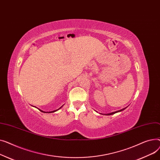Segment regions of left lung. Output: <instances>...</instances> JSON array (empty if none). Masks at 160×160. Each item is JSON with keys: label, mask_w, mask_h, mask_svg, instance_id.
<instances>
[{"label": "left lung", "mask_w": 160, "mask_h": 160, "mask_svg": "<svg viewBox=\"0 0 160 160\" xmlns=\"http://www.w3.org/2000/svg\"><path fill=\"white\" fill-rule=\"evenodd\" d=\"M125 108H127V107H125V108H123V109H121V110H118V111L114 112H111V113H109V114H105V115H106V116H109V115H112V114H114L117 113V112H121V111L124 110Z\"/></svg>", "instance_id": "8db88e82"}]
</instances>
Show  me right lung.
<instances>
[{
  "instance_id": "obj_1",
  "label": "right lung",
  "mask_w": 160,
  "mask_h": 160,
  "mask_svg": "<svg viewBox=\"0 0 160 160\" xmlns=\"http://www.w3.org/2000/svg\"><path fill=\"white\" fill-rule=\"evenodd\" d=\"M62 106H63V105H62ZM62 106H61V107L59 108H58V109H57V110H53V111H50V112H44V111H42V110H40V109H39V108H38V109H39V110L41 111V112H44V113H52V112H56V111H58V110H59L60 108H61Z\"/></svg>"
}]
</instances>
